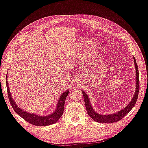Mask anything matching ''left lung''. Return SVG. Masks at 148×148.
<instances>
[{
  "mask_svg": "<svg viewBox=\"0 0 148 148\" xmlns=\"http://www.w3.org/2000/svg\"><path fill=\"white\" fill-rule=\"evenodd\" d=\"M134 64H135L136 67V91L134 93V97L132 98V100L129 104L126 106L124 108H123L122 110L119 111L115 114H109V115H102V114H99L95 112V110L92 108L91 103H90V100H89V98L87 95V94L82 90L83 94L84 99V103L86 108V111L88 115L90 116L92 120L96 121L97 122L99 123H114L118 121L122 120V119L127 114H128L130 111L133 108L134 106H135L136 102H137V99L138 98V94H139V90H140V81H139V72H138V65L136 64V61L135 59V57L133 56Z\"/></svg>",
  "mask_w": 148,
  "mask_h": 148,
  "instance_id": "obj_1",
  "label": "left lung"
}]
</instances>
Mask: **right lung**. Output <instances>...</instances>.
<instances>
[{"mask_svg": "<svg viewBox=\"0 0 148 148\" xmlns=\"http://www.w3.org/2000/svg\"><path fill=\"white\" fill-rule=\"evenodd\" d=\"M6 88H7L8 96L9 98L10 104L12 106L13 110L16 112V113L22 117L24 120H25L26 122L31 123L32 125H38V126H45V125H49L56 123L59 119H60L64 112V107L65 100L67 96L69 94V90H66L64 92H63L61 94V96L59 98V100L57 103V106L56 110L53 113L50 114L48 116H38L36 114H32L29 112H25V110H21V108L18 106L16 103L14 102L13 100L12 96H11L9 87H8V84L7 80V74H6Z\"/></svg>", "mask_w": 148, "mask_h": 148, "instance_id": "obj_1", "label": "right lung"}]
</instances>
